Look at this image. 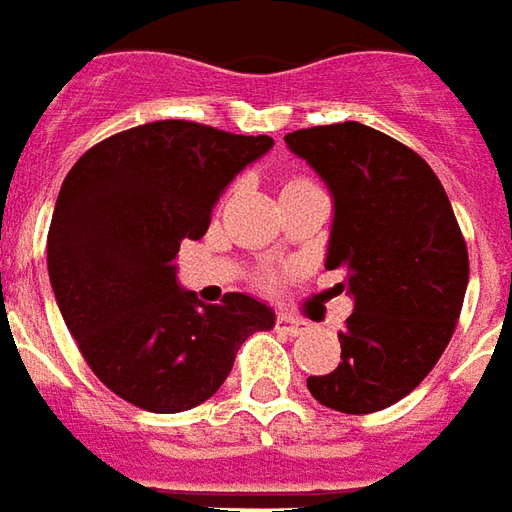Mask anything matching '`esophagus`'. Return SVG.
Instances as JSON below:
<instances>
[{
  "instance_id": "esophagus-1",
  "label": "esophagus",
  "mask_w": 512,
  "mask_h": 512,
  "mask_svg": "<svg viewBox=\"0 0 512 512\" xmlns=\"http://www.w3.org/2000/svg\"><path fill=\"white\" fill-rule=\"evenodd\" d=\"M277 330L296 338V335H302V332H307L310 327H307L305 321H299V318L288 316V313H280V316H277Z\"/></svg>"
}]
</instances>
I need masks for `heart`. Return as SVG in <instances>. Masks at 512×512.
Segmentation results:
<instances>
[{"mask_svg": "<svg viewBox=\"0 0 512 512\" xmlns=\"http://www.w3.org/2000/svg\"><path fill=\"white\" fill-rule=\"evenodd\" d=\"M310 180H305V177H293V180L285 182V188L282 191H291V188H299V185H307Z\"/></svg>", "mask_w": 512, "mask_h": 512, "instance_id": "1", "label": "heart"}]
</instances>
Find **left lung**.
Here are the masks:
<instances>
[{
    "mask_svg": "<svg viewBox=\"0 0 512 512\" xmlns=\"http://www.w3.org/2000/svg\"><path fill=\"white\" fill-rule=\"evenodd\" d=\"M335 196L327 268L355 296L341 363L307 377L316 402L349 416L396 405L452 341L468 285V249L441 180L410 146L357 121L285 135Z\"/></svg>",
    "mask_w": 512,
    "mask_h": 512,
    "instance_id": "obj_1",
    "label": "left lung"
}]
</instances>
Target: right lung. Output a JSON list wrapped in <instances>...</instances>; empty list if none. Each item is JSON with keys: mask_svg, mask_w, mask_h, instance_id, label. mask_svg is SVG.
Returning <instances> with one entry per match:
<instances>
[{"mask_svg": "<svg viewBox=\"0 0 512 512\" xmlns=\"http://www.w3.org/2000/svg\"><path fill=\"white\" fill-rule=\"evenodd\" d=\"M271 144L152 121L99 141L66 174L46 238L49 280L85 363L124 402L149 413L202 405L241 343L274 327L252 296L202 305L174 277L182 241L205 235L221 191Z\"/></svg>", "mask_w": 512, "mask_h": 512, "instance_id": "obj_1", "label": "right lung"}]
</instances>
